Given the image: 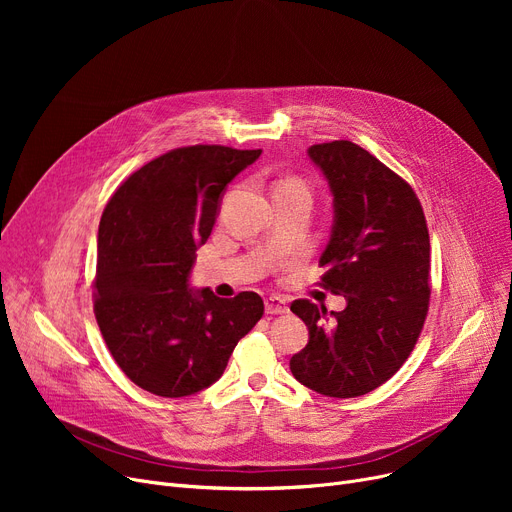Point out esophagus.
Instances as JSON below:
<instances>
[{"instance_id": "34e87169", "label": "esophagus", "mask_w": 512, "mask_h": 512, "mask_svg": "<svg viewBox=\"0 0 512 512\" xmlns=\"http://www.w3.org/2000/svg\"><path fill=\"white\" fill-rule=\"evenodd\" d=\"M265 313H270V315H284V313H288V305H286V301L280 299V297H267V299H265Z\"/></svg>"}]
</instances>
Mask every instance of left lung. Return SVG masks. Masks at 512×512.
<instances>
[{"mask_svg":"<svg viewBox=\"0 0 512 512\" xmlns=\"http://www.w3.org/2000/svg\"><path fill=\"white\" fill-rule=\"evenodd\" d=\"M328 180L334 222L319 263L342 311L294 301L309 342L290 359L303 386L355 398L388 382L411 355L429 305V234L413 188L351 141L307 149Z\"/></svg>","mask_w":512,"mask_h":512,"instance_id":"left-lung-1","label":"left lung"}]
</instances>
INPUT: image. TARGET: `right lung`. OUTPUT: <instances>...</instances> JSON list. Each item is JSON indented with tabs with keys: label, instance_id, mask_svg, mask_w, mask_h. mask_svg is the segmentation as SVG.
Segmentation results:
<instances>
[{
	"label": "right lung",
	"instance_id": "add662e5",
	"mask_svg": "<svg viewBox=\"0 0 512 512\" xmlns=\"http://www.w3.org/2000/svg\"><path fill=\"white\" fill-rule=\"evenodd\" d=\"M259 155L222 145L174 149L134 172L105 205L95 317L120 369L151 394L182 398L218 382L263 315L257 292L220 299L188 284L226 186Z\"/></svg>",
	"mask_w": 512,
	"mask_h": 512
}]
</instances>
